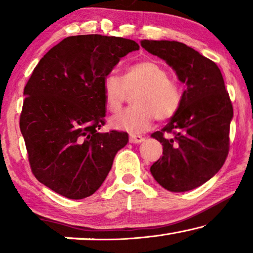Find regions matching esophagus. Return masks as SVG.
<instances>
[{"instance_id": "34e87169", "label": "esophagus", "mask_w": 253, "mask_h": 253, "mask_svg": "<svg viewBox=\"0 0 253 253\" xmlns=\"http://www.w3.org/2000/svg\"><path fill=\"white\" fill-rule=\"evenodd\" d=\"M144 140H145L144 137L136 136V134H131L130 138H129V141H130V143H132V144H140V143H143Z\"/></svg>"}]
</instances>
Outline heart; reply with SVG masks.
Returning a JSON list of instances; mask_svg holds the SVG:
<instances>
[{
	"mask_svg": "<svg viewBox=\"0 0 253 253\" xmlns=\"http://www.w3.org/2000/svg\"><path fill=\"white\" fill-rule=\"evenodd\" d=\"M132 103L110 119V126L136 134L147 131L155 117L159 121L171 119L182 103V92L177 83L168 77V71L153 60L131 64L122 78L107 75L102 81L103 102L112 113L119 112L129 93Z\"/></svg>",
	"mask_w": 253,
	"mask_h": 253,
	"instance_id": "heart-1",
	"label": "heart"
}]
</instances>
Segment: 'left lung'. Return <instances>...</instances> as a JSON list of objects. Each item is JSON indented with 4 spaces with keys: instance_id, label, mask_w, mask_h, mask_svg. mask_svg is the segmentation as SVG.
Masks as SVG:
<instances>
[{
    "instance_id": "left-lung-1",
    "label": "left lung",
    "mask_w": 253,
    "mask_h": 253,
    "mask_svg": "<svg viewBox=\"0 0 253 253\" xmlns=\"http://www.w3.org/2000/svg\"><path fill=\"white\" fill-rule=\"evenodd\" d=\"M140 44L167 62L185 84L178 112L151 134L164 146L151 174L168 191H189L212 178L226 161L233 105L213 61L178 41L141 40Z\"/></svg>"
}]
</instances>
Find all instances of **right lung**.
Here are the masks:
<instances>
[{
  "label": "right lung",
  "instance_id": "1",
  "mask_svg": "<svg viewBox=\"0 0 253 253\" xmlns=\"http://www.w3.org/2000/svg\"><path fill=\"white\" fill-rule=\"evenodd\" d=\"M139 49L136 41L100 34L68 37L31 75L19 126L33 175L69 199L93 195L126 132H99L105 124L102 81L121 58Z\"/></svg>",
  "mask_w": 253,
  "mask_h": 253
}]
</instances>
